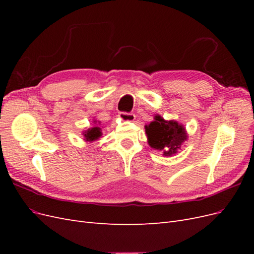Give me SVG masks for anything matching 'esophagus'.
Wrapping results in <instances>:
<instances>
[{"mask_svg": "<svg viewBox=\"0 0 254 254\" xmlns=\"http://www.w3.org/2000/svg\"><path fill=\"white\" fill-rule=\"evenodd\" d=\"M120 120L124 122H132L135 119V115L133 113H127V112H121L119 114Z\"/></svg>", "mask_w": 254, "mask_h": 254, "instance_id": "obj_1", "label": "esophagus"}]
</instances>
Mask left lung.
Listing matches in <instances>:
<instances>
[{"label":"left lung","instance_id":"1","mask_svg":"<svg viewBox=\"0 0 254 254\" xmlns=\"http://www.w3.org/2000/svg\"><path fill=\"white\" fill-rule=\"evenodd\" d=\"M148 144L151 148L163 151V156H173L184 141L188 140V133L183 125L176 121H165L156 115L155 121L145 126Z\"/></svg>","mask_w":254,"mask_h":254}]
</instances>
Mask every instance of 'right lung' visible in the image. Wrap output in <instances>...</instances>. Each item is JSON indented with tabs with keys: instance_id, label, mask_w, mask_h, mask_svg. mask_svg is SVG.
Masks as SVG:
<instances>
[{
	"instance_id": "obj_1",
	"label": "right lung",
	"mask_w": 254,
	"mask_h": 254,
	"mask_svg": "<svg viewBox=\"0 0 254 254\" xmlns=\"http://www.w3.org/2000/svg\"><path fill=\"white\" fill-rule=\"evenodd\" d=\"M102 129L98 126H95L93 128H89L86 131L82 132L83 135V140L86 142H93L98 140L99 137L102 136Z\"/></svg>"
}]
</instances>
